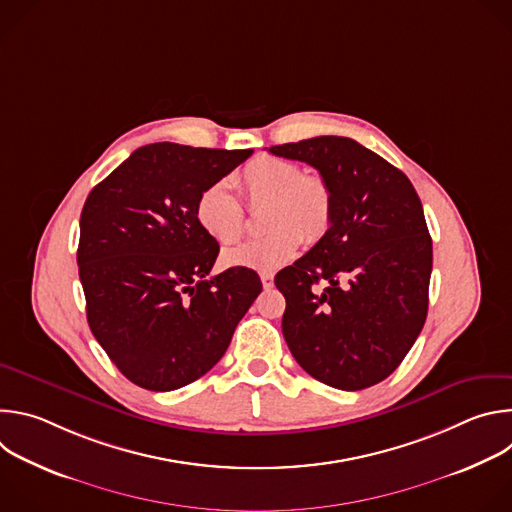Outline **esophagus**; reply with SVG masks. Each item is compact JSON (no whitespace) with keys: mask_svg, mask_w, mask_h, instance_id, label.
<instances>
[{"mask_svg":"<svg viewBox=\"0 0 512 512\" xmlns=\"http://www.w3.org/2000/svg\"><path fill=\"white\" fill-rule=\"evenodd\" d=\"M261 283L265 289H271L273 287V275L271 273H261Z\"/></svg>","mask_w":512,"mask_h":512,"instance_id":"34e87169","label":"esophagus"}]
</instances>
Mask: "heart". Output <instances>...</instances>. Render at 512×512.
Masks as SVG:
<instances>
[{
    "instance_id": "1",
    "label": "heart",
    "mask_w": 512,
    "mask_h": 512,
    "mask_svg": "<svg viewBox=\"0 0 512 512\" xmlns=\"http://www.w3.org/2000/svg\"><path fill=\"white\" fill-rule=\"evenodd\" d=\"M245 204L261 208L265 235L223 255L227 267L273 271L296 257L302 241L318 243L334 218V196L318 174H302L300 166L275 158L257 156L235 176ZM200 229L218 245H233L245 233L243 204L227 184L206 186L194 206Z\"/></svg>"
}]
</instances>
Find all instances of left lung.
Masks as SVG:
<instances>
[{
	"label": "left lung",
	"mask_w": 512,
	"mask_h": 512,
	"mask_svg": "<svg viewBox=\"0 0 512 512\" xmlns=\"http://www.w3.org/2000/svg\"><path fill=\"white\" fill-rule=\"evenodd\" d=\"M306 162L334 196L328 233L275 275L283 338L300 367L342 391L387 379L427 316L431 237L409 178L350 137L269 148Z\"/></svg>",
	"instance_id": "8db88e82"
}]
</instances>
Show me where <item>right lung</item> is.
I'll return each instance as SVG.
<instances>
[{"mask_svg": "<svg viewBox=\"0 0 512 512\" xmlns=\"http://www.w3.org/2000/svg\"><path fill=\"white\" fill-rule=\"evenodd\" d=\"M251 154L150 143L87 196L77 251L87 320L137 387L174 391L206 375L261 294L253 269L208 275L218 243L194 216L198 194Z\"/></svg>", "mask_w": 512, "mask_h": 512, "instance_id": "1", "label": "right lung"}]
</instances>
